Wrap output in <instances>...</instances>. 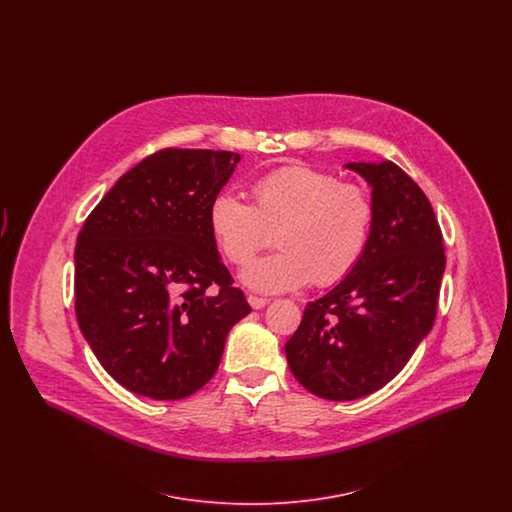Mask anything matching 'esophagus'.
I'll return each instance as SVG.
<instances>
[{"label": "esophagus", "instance_id": "obj_1", "mask_svg": "<svg viewBox=\"0 0 512 512\" xmlns=\"http://www.w3.org/2000/svg\"><path fill=\"white\" fill-rule=\"evenodd\" d=\"M247 301H249V305H251L253 309H263L265 305H268L270 299H267V297H259V295H249Z\"/></svg>", "mask_w": 512, "mask_h": 512}]
</instances>
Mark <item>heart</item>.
<instances>
[{
    "label": "heart",
    "instance_id": "obj_1",
    "mask_svg": "<svg viewBox=\"0 0 512 512\" xmlns=\"http://www.w3.org/2000/svg\"><path fill=\"white\" fill-rule=\"evenodd\" d=\"M251 205L219 194L209 205V228L220 253L245 265L276 230L280 249L242 272L257 292H290L313 282L318 288L343 280L365 255L374 203L363 186L340 182L332 172L293 165L257 178Z\"/></svg>",
    "mask_w": 512,
    "mask_h": 512
}]
</instances>
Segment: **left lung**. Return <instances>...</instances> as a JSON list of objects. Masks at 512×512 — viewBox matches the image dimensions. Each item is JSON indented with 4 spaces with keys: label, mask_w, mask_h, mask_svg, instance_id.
<instances>
[{
    "label": "left lung",
    "mask_w": 512,
    "mask_h": 512,
    "mask_svg": "<svg viewBox=\"0 0 512 512\" xmlns=\"http://www.w3.org/2000/svg\"><path fill=\"white\" fill-rule=\"evenodd\" d=\"M372 186L365 255L340 284L307 303L286 343L297 382L351 401L384 388L409 363L438 313L445 247L432 203L395 163H349Z\"/></svg>",
    "instance_id": "8db88e82"
}]
</instances>
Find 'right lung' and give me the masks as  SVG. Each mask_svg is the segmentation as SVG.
Returning a JSON list of instances; mask_svg holds the SVG:
<instances>
[{
	"mask_svg": "<svg viewBox=\"0 0 512 512\" xmlns=\"http://www.w3.org/2000/svg\"><path fill=\"white\" fill-rule=\"evenodd\" d=\"M240 155L167 147L122 174L74 249V311L126 390L176 401L217 372L230 328L251 313L220 261L209 205Z\"/></svg>",
	"mask_w": 512,
	"mask_h": 512,
	"instance_id": "1",
	"label": "right lung"
}]
</instances>
